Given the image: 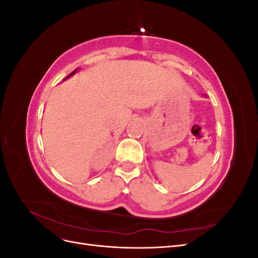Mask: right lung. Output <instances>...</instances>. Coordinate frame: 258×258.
I'll return each mask as SVG.
<instances>
[{
	"mask_svg": "<svg viewBox=\"0 0 258 258\" xmlns=\"http://www.w3.org/2000/svg\"><path fill=\"white\" fill-rule=\"evenodd\" d=\"M77 70H79V69H76V70H74V71H73V72H72L71 74H69V75H68V76L66 77V80H67V79H70V77H71V76H73V75H74V74H75V73L77 72Z\"/></svg>",
	"mask_w": 258,
	"mask_h": 258,
	"instance_id": "right-lung-1",
	"label": "right lung"
}]
</instances>
